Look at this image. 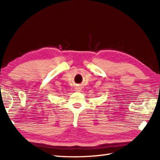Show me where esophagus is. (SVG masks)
I'll use <instances>...</instances> for the list:
<instances>
[{"mask_svg":"<svg viewBox=\"0 0 160 160\" xmlns=\"http://www.w3.org/2000/svg\"><path fill=\"white\" fill-rule=\"evenodd\" d=\"M81 90H82V89H81L80 87L78 86V87H76V91H80Z\"/></svg>","mask_w":160,"mask_h":160,"instance_id":"esophagus-1","label":"esophagus"}]
</instances>
